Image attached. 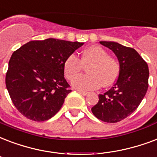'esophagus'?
I'll return each mask as SVG.
<instances>
[{
	"mask_svg": "<svg viewBox=\"0 0 157 157\" xmlns=\"http://www.w3.org/2000/svg\"><path fill=\"white\" fill-rule=\"evenodd\" d=\"M79 93L82 94V95H84V96H86V95H88V94H89V93H88V92L81 91V90H79Z\"/></svg>",
	"mask_w": 157,
	"mask_h": 157,
	"instance_id": "1",
	"label": "esophagus"
}]
</instances>
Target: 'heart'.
I'll return each mask as SVG.
<instances>
[{
    "label": "heart",
    "mask_w": 157,
    "mask_h": 157,
    "mask_svg": "<svg viewBox=\"0 0 157 157\" xmlns=\"http://www.w3.org/2000/svg\"><path fill=\"white\" fill-rule=\"evenodd\" d=\"M87 65L88 75L78 77L83 67ZM63 71L70 81L78 77L71 82L75 89L87 91L98 89L101 85L104 87L112 86L118 79L120 65L102 47L92 45L82 50L79 58L73 54L68 56L63 63Z\"/></svg>",
    "instance_id": "heart-1"
}]
</instances>
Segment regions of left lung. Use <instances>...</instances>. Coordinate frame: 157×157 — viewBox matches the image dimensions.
I'll return each instance as SVG.
<instances>
[{
  "mask_svg": "<svg viewBox=\"0 0 157 157\" xmlns=\"http://www.w3.org/2000/svg\"><path fill=\"white\" fill-rule=\"evenodd\" d=\"M118 57L120 71L113 86L99 94V101L93 106V114L107 123H117L134 112L148 89L149 69L138 52L132 48L115 42L100 41Z\"/></svg>",
  "mask_w": 157,
  "mask_h": 157,
  "instance_id": "obj_1",
  "label": "left lung"
}]
</instances>
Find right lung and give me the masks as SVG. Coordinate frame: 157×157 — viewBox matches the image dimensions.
<instances>
[{"label": "right lung", "instance_id": "1", "mask_svg": "<svg viewBox=\"0 0 157 157\" xmlns=\"http://www.w3.org/2000/svg\"><path fill=\"white\" fill-rule=\"evenodd\" d=\"M83 44L56 39L33 40L13 52L6 85L21 114L42 122L60 110L71 91L64 78L63 63Z\"/></svg>", "mask_w": 157, "mask_h": 157}]
</instances>
